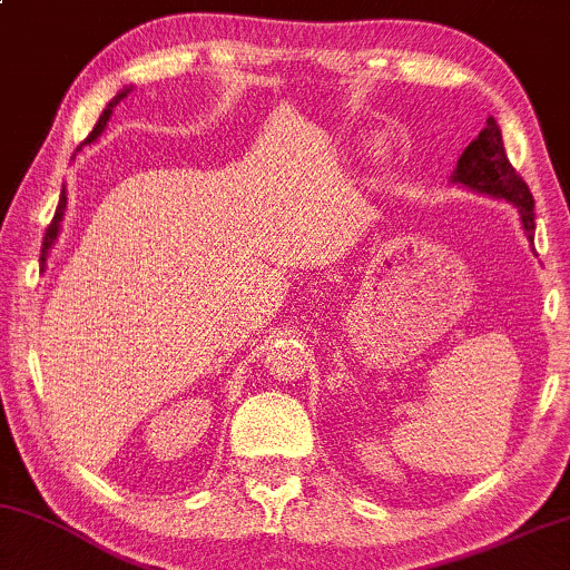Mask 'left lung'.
<instances>
[{
    "instance_id": "8db88e82",
    "label": "left lung",
    "mask_w": 570,
    "mask_h": 570,
    "mask_svg": "<svg viewBox=\"0 0 570 570\" xmlns=\"http://www.w3.org/2000/svg\"><path fill=\"white\" fill-rule=\"evenodd\" d=\"M452 181L465 185L475 193L491 195V198H504L521 214V224L529 243H533V195L529 185H525L521 174L510 164L508 153H504L502 131L494 118H487V129L465 147L456 168L452 174Z\"/></svg>"
}]
</instances>
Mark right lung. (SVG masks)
Listing matches in <instances>:
<instances>
[{"mask_svg": "<svg viewBox=\"0 0 570 570\" xmlns=\"http://www.w3.org/2000/svg\"><path fill=\"white\" fill-rule=\"evenodd\" d=\"M129 87H124L121 91H118V95L114 97V100L108 102V108L102 110V116H100V121H97V126H95V131H91V135L87 137V142H95L97 137L102 135V129H105V124H108V118H110V114H114V108L118 102L124 100L126 95H129ZM83 142V145H87ZM81 150V147H79ZM66 203H68V198H66V187H62V193H60V203H58V210H55V216H52V224H49L47 227V235H45V243H41V264L47 262V253H49V248H52L55 245V240H58V235H60V222H62V216H66Z\"/></svg>", "mask_w": 570, "mask_h": 570, "instance_id": "right-lung-1", "label": "right lung"}]
</instances>
